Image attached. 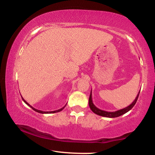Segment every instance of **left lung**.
I'll return each mask as SVG.
<instances>
[{
	"label": "left lung",
	"mask_w": 155,
	"mask_h": 155,
	"mask_svg": "<svg viewBox=\"0 0 155 155\" xmlns=\"http://www.w3.org/2000/svg\"><path fill=\"white\" fill-rule=\"evenodd\" d=\"M140 92L137 94L136 98L135 99V100L133 101V103L130 104L128 107L124 108V109L118 110L116 111H103V110L99 109L97 108L96 106H95L94 104H93L92 101V90H91L90 92V98H89V106H90V108L91 109V110L94 112V114H97V115L101 116H104V117H108V118H116V117H118V116L123 115V114L127 113V112L130 111V110L132 109V108L134 107L135 103L137 100V98H138Z\"/></svg>",
	"instance_id": "obj_1"
}]
</instances>
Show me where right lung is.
<instances>
[{
  "label": "right lung",
  "mask_w": 155,
  "mask_h": 155,
  "mask_svg": "<svg viewBox=\"0 0 155 155\" xmlns=\"http://www.w3.org/2000/svg\"><path fill=\"white\" fill-rule=\"evenodd\" d=\"M22 100H23V101H24V102H25V104H27V105H28L29 107H31V109H32L34 110V111H37V112H38V113H40V114H53V113H56V112H59V111H62V110H63V109H64V108H65V106H66V105H65V107H63V108H61V109H58V110H56V111H41V110H38V109H35V108H34V107H31V106L30 104H28V103H27V101H25L24 99H23V97H22Z\"/></svg>",
  "instance_id": "add662e5"
}]
</instances>
